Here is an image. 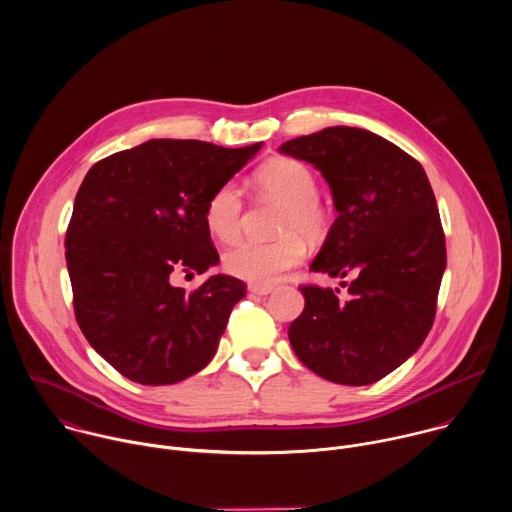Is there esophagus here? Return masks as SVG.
Wrapping results in <instances>:
<instances>
[{"instance_id": "1", "label": "esophagus", "mask_w": 512, "mask_h": 512, "mask_svg": "<svg viewBox=\"0 0 512 512\" xmlns=\"http://www.w3.org/2000/svg\"><path fill=\"white\" fill-rule=\"evenodd\" d=\"M249 291L255 296H267L273 291V285H261V283H249Z\"/></svg>"}]
</instances>
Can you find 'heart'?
I'll return each instance as SVG.
<instances>
[{
	"mask_svg": "<svg viewBox=\"0 0 512 512\" xmlns=\"http://www.w3.org/2000/svg\"><path fill=\"white\" fill-rule=\"evenodd\" d=\"M257 188L285 204L279 218L281 237L275 241H241L223 257L225 269L251 283L271 285L285 271L302 263L306 245L300 235L318 241L326 235L330 212L318 200L316 174L296 158H271L253 176ZM245 198L235 182L216 186L204 204V223L223 243L241 235Z\"/></svg>",
	"mask_w": 512,
	"mask_h": 512,
	"instance_id": "obj_1",
	"label": "heart"
}]
</instances>
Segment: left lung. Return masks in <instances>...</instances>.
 Instances as JSON below:
<instances>
[{"label":"left lung","mask_w":512,"mask_h":512,"mask_svg":"<svg viewBox=\"0 0 512 512\" xmlns=\"http://www.w3.org/2000/svg\"><path fill=\"white\" fill-rule=\"evenodd\" d=\"M279 150L330 184L338 216L310 269L348 287L346 298L300 287L306 308L289 324L291 348L326 381L377 383L423 344L435 318L446 237L431 184L415 158L358 127H328Z\"/></svg>","instance_id":"obj_1"}]
</instances>
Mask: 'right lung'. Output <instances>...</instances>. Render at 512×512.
I'll list each match as a JSON object with an SVG mask.
<instances>
[{"mask_svg":"<svg viewBox=\"0 0 512 512\" xmlns=\"http://www.w3.org/2000/svg\"><path fill=\"white\" fill-rule=\"evenodd\" d=\"M259 148L150 139L87 172L64 241L72 306L89 344L129 381L174 385L214 356L247 285L212 275L186 291L174 279L218 263L204 204Z\"/></svg>","mask_w":512,"mask_h":512,"instance_id":"add662e5","label":"right lung"}]
</instances>
